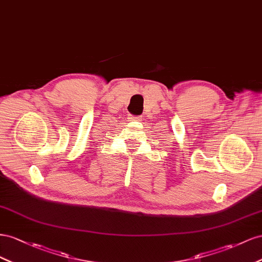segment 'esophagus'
<instances>
[{"instance_id":"1","label":"esophagus","mask_w":262,"mask_h":262,"mask_svg":"<svg viewBox=\"0 0 262 262\" xmlns=\"http://www.w3.org/2000/svg\"><path fill=\"white\" fill-rule=\"evenodd\" d=\"M141 119H143V117H141V116H130V117H129V121H137V122H140Z\"/></svg>"}]
</instances>
